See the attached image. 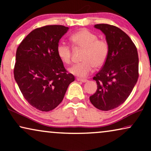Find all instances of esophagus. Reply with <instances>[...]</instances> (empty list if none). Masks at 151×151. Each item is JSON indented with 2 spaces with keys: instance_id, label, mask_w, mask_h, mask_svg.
Returning a JSON list of instances; mask_svg holds the SVG:
<instances>
[{
  "instance_id": "esophagus-1",
  "label": "esophagus",
  "mask_w": 151,
  "mask_h": 151,
  "mask_svg": "<svg viewBox=\"0 0 151 151\" xmlns=\"http://www.w3.org/2000/svg\"><path fill=\"white\" fill-rule=\"evenodd\" d=\"M77 80H78V81L84 82H84H87V80H86V79H82V78H77Z\"/></svg>"
}]
</instances>
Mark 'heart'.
<instances>
[{
    "label": "heart",
    "instance_id": "obj_1",
    "mask_svg": "<svg viewBox=\"0 0 151 151\" xmlns=\"http://www.w3.org/2000/svg\"><path fill=\"white\" fill-rule=\"evenodd\" d=\"M72 42L77 48L84 49L82 63L72 66L69 71L72 75L84 78L91 73L94 67H100L106 63L109 53L108 42L98 39L95 33L86 29H82L71 37ZM57 53L60 60L65 64L71 61V48L65 42H60L57 47Z\"/></svg>",
    "mask_w": 151,
    "mask_h": 151
}]
</instances>
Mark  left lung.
<instances>
[{
  "label": "left lung",
  "mask_w": 151,
  "mask_h": 151,
  "mask_svg": "<svg viewBox=\"0 0 151 151\" xmlns=\"http://www.w3.org/2000/svg\"><path fill=\"white\" fill-rule=\"evenodd\" d=\"M94 27L106 36L109 53L102 69L93 77L98 88L89 99L96 108L109 111L123 104L137 83L138 53L130 37L119 28L107 24Z\"/></svg>",
  "instance_id": "8db88e82"
}]
</instances>
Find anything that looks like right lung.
Instances as JSON below:
<instances>
[{"mask_svg":"<svg viewBox=\"0 0 151 151\" xmlns=\"http://www.w3.org/2000/svg\"><path fill=\"white\" fill-rule=\"evenodd\" d=\"M68 30L63 25L37 28L16 51L14 78L25 100L40 111H49L58 106L75 80L57 53L59 40Z\"/></svg>","mask_w":151,"mask_h":151,"instance_id":"obj_1","label":"right lung"}]
</instances>
